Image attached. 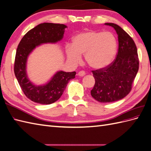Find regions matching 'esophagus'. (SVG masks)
<instances>
[{
	"label": "esophagus",
	"mask_w": 151,
	"mask_h": 151,
	"mask_svg": "<svg viewBox=\"0 0 151 151\" xmlns=\"http://www.w3.org/2000/svg\"><path fill=\"white\" fill-rule=\"evenodd\" d=\"M86 73L84 71H80L78 72V75L80 76H83L84 75H86Z\"/></svg>",
	"instance_id": "1"
}]
</instances>
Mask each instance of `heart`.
<instances>
[{"label":"heart","instance_id":"heart-1","mask_svg":"<svg viewBox=\"0 0 151 151\" xmlns=\"http://www.w3.org/2000/svg\"><path fill=\"white\" fill-rule=\"evenodd\" d=\"M117 48V41L113 33L89 31L79 33L68 45L65 52L68 60L74 64L81 61L80 55H85L86 61L91 68L100 69L113 61Z\"/></svg>","mask_w":151,"mask_h":151}]
</instances>
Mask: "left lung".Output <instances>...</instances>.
<instances>
[{"label":"left lung","instance_id":"left-lung-1","mask_svg":"<svg viewBox=\"0 0 151 151\" xmlns=\"http://www.w3.org/2000/svg\"><path fill=\"white\" fill-rule=\"evenodd\" d=\"M116 31L118 51L114 61L107 67L92 71L95 83L91 94L101 103H110L124 99L130 93L138 71L139 59L134 40L121 27L106 23Z\"/></svg>","mask_w":151,"mask_h":151}]
</instances>
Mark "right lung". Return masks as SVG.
I'll use <instances>...</instances> for the list:
<instances>
[{"mask_svg":"<svg viewBox=\"0 0 151 151\" xmlns=\"http://www.w3.org/2000/svg\"><path fill=\"white\" fill-rule=\"evenodd\" d=\"M66 27L60 24H38L23 37L17 49L14 72L23 93L34 102L45 105L55 102L62 95L69 80L75 78V71H60L46 84L36 86L29 80L26 73L27 57L34 49L40 44L61 40Z\"/></svg>","mask_w":151,"mask_h":151,"instance_id":"obj_1","label":"right lung"}]
</instances>
